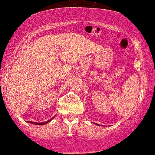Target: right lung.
Masks as SVG:
<instances>
[{"instance_id": "right-lung-1", "label": "right lung", "mask_w": 155, "mask_h": 155, "mask_svg": "<svg viewBox=\"0 0 155 155\" xmlns=\"http://www.w3.org/2000/svg\"><path fill=\"white\" fill-rule=\"evenodd\" d=\"M55 117V116H54ZM54 117H53L51 119H50L48 121H45V122H42V123H37V122H33V121H28V123H29V124H35V125H44V124H47L48 123H49L50 121H51L53 120Z\"/></svg>"}]
</instances>
